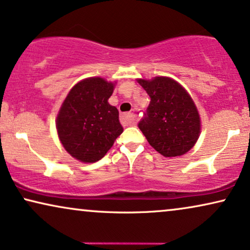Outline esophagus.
Returning a JSON list of instances; mask_svg holds the SVG:
<instances>
[{"mask_svg": "<svg viewBox=\"0 0 250 250\" xmlns=\"http://www.w3.org/2000/svg\"><path fill=\"white\" fill-rule=\"evenodd\" d=\"M122 123L126 125H132L133 123H134V112L133 111H129L127 113H124V115H122Z\"/></svg>", "mask_w": 250, "mask_h": 250, "instance_id": "obj_1", "label": "esophagus"}]
</instances>
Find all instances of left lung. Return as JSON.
Returning <instances> with one entry per match:
<instances>
[{
	"label": "left lung",
	"mask_w": 250,
	"mask_h": 250,
	"mask_svg": "<svg viewBox=\"0 0 250 250\" xmlns=\"http://www.w3.org/2000/svg\"><path fill=\"white\" fill-rule=\"evenodd\" d=\"M138 83L150 97L147 111L138 124L149 145L165 157L186 154L199 139L201 128L192 97L171 78L139 79Z\"/></svg>",
	"instance_id": "1"
}]
</instances>
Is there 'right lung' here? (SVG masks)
<instances>
[{"mask_svg": "<svg viewBox=\"0 0 250 250\" xmlns=\"http://www.w3.org/2000/svg\"><path fill=\"white\" fill-rule=\"evenodd\" d=\"M113 83L88 78L72 87L57 116L58 137L71 156L83 162L100 161L123 133L119 112L108 103Z\"/></svg>", "mask_w": 250, "mask_h": 250, "instance_id": "add662e5", "label": "right lung"}]
</instances>
